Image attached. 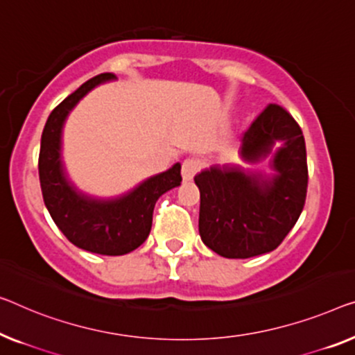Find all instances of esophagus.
<instances>
[{"mask_svg": "<svg viewBox=\"0 0 355 355\" xmlns=\"http://www.w3.org/2000/svg\"><path fill=\"white\" fill-rule=\"evenodd\" d=\"M199 161L194 159V157H191V159H184L183 164H182V177L184 182H189V180H193V177L198 173L199 171Z\"/></svg>", "mask_w": 355, "mask_h": 355, "instance_id": "esophagus-1", "label": "esophagus"}]
</instances>
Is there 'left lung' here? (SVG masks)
Returning a JSON list of instances; mask_svg holds the SVG:
<instances>
[{
	"label": "left lung",
	"mask_w": 355,
	"mask_h": 355,
	"mask_svg": "<svg viewBox=\"0 0 355 355\" xmlns=\"http://www.w3.org/2000/svg\"><path fill=\"white\" fill-rule=\"evenodd\" d=\"M247 164L269 157L271 173L211 166L194 177L200 193L199 234L225 258L272 252L298 221L308 191V162L300 125L279 105H268L242 137Z\"/></svg>",
	"instance_id": "obj_1"
}]
</instances>
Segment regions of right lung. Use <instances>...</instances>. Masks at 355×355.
I'll return each mask as SVG.
<instances>
[{"mask_svg": "<svg viewBox=\"0 0 355 355\" xmlns=\"http://www.w3.org/2000/svg\"><path fill=\"white\" fill-rule=\"evenodd\" d=\"M118 79L113 73L94 76L52 110L41 135L38 159L42 199L63 236L83 250L98 255H125L146 241L156 200L182 183V166L146 178L116 198H94L68 178L62 161L63 124L76 103L98 84Z\"/></svg>", "mask_w": 355, "mask_h": 355, "instance_id": "obj_1", "label": "right lung"}]
</instances>
